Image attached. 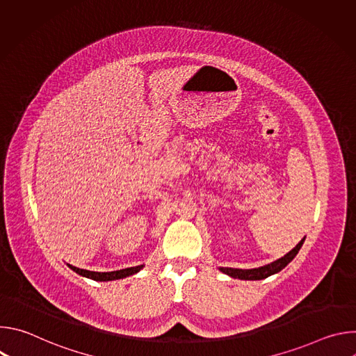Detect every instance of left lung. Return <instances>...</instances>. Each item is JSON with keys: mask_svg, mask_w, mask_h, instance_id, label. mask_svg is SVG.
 I'll use <instances>...</instances> for the list:
<instances>
[{"mask_svg": "<svg viewBox=\"0 0 356 356\" xmlns=\"http://www.w3.org/2000/svg\"><path fill=\"white\" fill-rule=\"evenodd\" d=\"M304 241H306V236H304L289 253H286L284 257L279 258L277 261L268 264L261 268H253V269H236V268H218L220 272L234 277V279H241V280H262L266 279L275 273H279L282 269H284L298 253L300 248L302 246Z\"/></svg>", "mask_w": 356, "mask_h": 356, "instance_id": "8db88e82", "label": "left lung"}]
</instances>
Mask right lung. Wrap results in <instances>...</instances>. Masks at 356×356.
<instances>
[{
    "label": "right lung",
    "instance_id": "obj_1",
    "mask_svg": "<svg viewBox=\"0 0 356 356\" xmlns=\"http://www.w3.org/2000/svg\"><path fill=\"white\" fill-rule=\"evenodd\" d=\"M72 270H74L77 275L87 277V279H92L95 282H110V280H118V279H124L127 276L135 275L138 273L140 269H143L145 265H139V266H132V268H127V269H121V270H114V272H91V270H86V269H79L76 266L67 265Z\"/></svg>",
    "mask_w": 356,
    "mask_h": 356
}]
</instances>
